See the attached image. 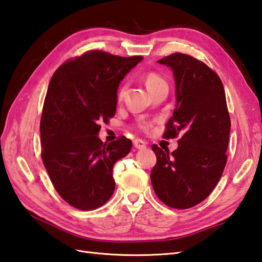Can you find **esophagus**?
<instances>
[{"label":"esophagus","mask_w":262,"mask_h":262,"mask_svg":"<svg viewBox=\"0 0 262 262\" xmlns=\"http://www.w3.org/2000/svg\"><path fill=\"white\" fill-rule=\"evenodd\" d=\"M133 145H134V147L137 149L146 148V143L142 140H138V138L137 140H134V142H133Z\"/></svg>","instance_id":"1"}]
</instances>
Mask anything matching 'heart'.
<instances>
[{
	"label": "heart",
	"mask_w": 262,
	"mask_h": 262,
	"mask_svg": "<svg viewBox=\"0 0 262 262\" xmlns=\"http://www.w3.org/2000/svg\"><path fill=\"white\" fill-rule=\"evenodd\" d=\"M144 81H145V84L149 91L153 90L154 88H157L161 84H164V83H166L162 76L159 75L158 73H154V72H149V73L145 74V76H144ZM125 90H126V85L124 84L118 89V91H117V99H118L119 101L120 100H122V98H124ZM149 127H151V122H148V121H143L138 124V128L144 132L148 130Z\"/></svg>",
	"instance_id": "heart-1"
}]
</instances>
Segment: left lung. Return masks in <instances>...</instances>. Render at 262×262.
<instances>
[{"label": "left lung", "mask_w": 262, "mask_h": 262, "mask_svg": "<svg viewBox=\"0 0 262 262\" xmlns=\"http://www.w3.org/2000/svg\"><path fill=\"white\" fill-rule=\"evenodd\" d=\"M158 62L170 66L176 80L177 105L163 136L180 138L172 153L152 145L151 181L161 202L187 209L207 198L223 174L231 119L223 83L209 66L182 53Z\"/></svg>", "instance_id": "8db88e82"}]
</instances>
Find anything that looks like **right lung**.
Here are the masks:
<instances>
[{"mask_svg": "<svg viewBox=\"0 0 262 262\" xmlns=\"http://www.w3.org/2000/svg\"><path fill=\"white\" fill-rule=\"evenodd\" d=\"M142 59L93 49L66 60L49 82L40 119L41 160L59 196L77 209L99 208L113 196V168L130 152L132 142L120 136L103 143L100 122L115 116L119 83Z\"/></svg>", "mask_w": 262, "mask_h": 262, "instance_id": "obj_1", "label": "right lung"}]
</instances>
